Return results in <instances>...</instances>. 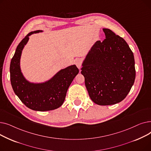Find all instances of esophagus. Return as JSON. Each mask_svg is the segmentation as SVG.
<instances>
[{
  "label": "esophagus",
  "instance_id": "esophagus-1",
  "mask_svg": "<svg viewBox=\"0 0 151 151\" xmlns=\"http://www.w3.org/2000/svg\"><path fill=\"white\" fill-rule=\"evenodd\" d=\"M82 63H83V61L81 59H78L75 61V64L79 69H81V65H82Z\"/></svg>",
  "mask_w": 151,
  "mask_h": 151
}]
</instances>
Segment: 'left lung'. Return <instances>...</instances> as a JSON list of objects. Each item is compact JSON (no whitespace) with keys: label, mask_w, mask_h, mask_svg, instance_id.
<instances>
[{"label":"left lung","mask_w":151,"mask_h":151,"mask_svg":"<svg viewBox=\"0 0 151 151\" xmlns=\"http://www.w3.org/2000/svg\"><path fill=\"white\" fill-rule=\"evenodd\" d=\"M106 38L97 41L83 62L81 74L91 100L99 105L122 101L135 79L133 53L124 39L109 29Z\"/></svg>","instance_id":"left-lung-1"}]
</instances>
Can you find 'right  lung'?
<instances>
[{
  "instance_id": "add662e5",
  "label": "right lung",
  "mask_w": 151,
  "mask_h": 151,
  "mask_svg": "<svg viewBox=\"0 0 151 151\" xmlns=\"http://www.w3.org/2000/svg\"><path fill=\"white\" fill-rule=\"evenodd\" d=\"M42 30L29 33L18 45L12 59L10 72L12 88L15 94L27 108L39 111L57 109L65 100L67 90L75 77L79 73L75 65L62 69L47 82L34 84L27 81L20 69L22 50L29 40V37Z\"/></svg>"
}]
</instances>
